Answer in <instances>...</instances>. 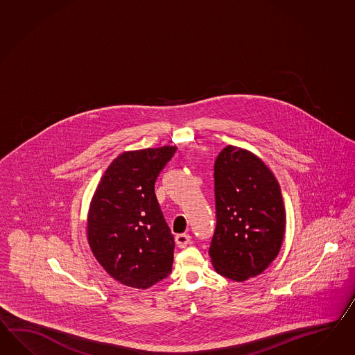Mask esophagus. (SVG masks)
I'll use <instances>...</instances> for the list:
<instances>
[{"instance_id": "obj_1", "label": "esophagus", "mask_w": 355, "mask_h": 355, "mask_svg": "<svg viewBox=\"0 0 355 355\" xmlns=\"http://www.w3.org/2000/svg\"><path fill=\"white\" fill-rule=\"evenodd\" d=\"M190 234H181L175 236V243H177V246H178L180 249H184V248L190 243Z\"/></svg>"}]
</instances>
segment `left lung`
<instances>
[{
  "mask_svg": "<svg viewBox=\"0 0 355 355\" xmlns=\"http://www.w3.org/2000/svg\"><path fill=\"white\" fill-rule=\"evenodd\" d=\"M214 190L213 267L236 282L259 276L276 259L285 236V204L275 174L259 156L228 145L216 157Z\"/></svg>",
  "mask_w": 355,
  "mask_h": 355,
  "instance_id": "left-lung-1",
  "label": "left lung"
}]
</instances>
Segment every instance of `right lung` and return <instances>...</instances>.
<instances>
[{
	"mask_svg": "<svg viewBox=\"0 0 355 355\" xmlns=\"http://www.w3.org/2000/svg\"><path fill=\"white\" fill-rule=\"evenodd\" d=\"M177 146L124 151L107 166L89 202L87 241L100 266L123 285L148 288L173 264V234L155 181Z\"/></svg>",
	"mask_w": 355,
	"mask_h": 355,
	"instance_id": "obj_1",
	"label": "right lung"
}]
</instances>
